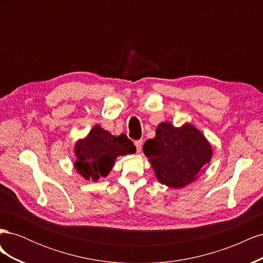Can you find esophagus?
<instances>
[{
  "label": "esophagus",
  "instance_id": "34e87169",
  "mask_svg": "<svg viewBox=\"0 0 263 263\" xmlns=\"http://www.w3.org/2000/svg\"><path fill=\"white\" fill-rule=\"evenodd\" d=\"M135 146L137 148V153H140L142 148V140H136L135 141Z\"/></svg>",
  "mask_w": 263,
  "mask_h": 263
}]
</instances>
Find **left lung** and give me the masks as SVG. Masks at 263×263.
<instances>
[{"label": "left lung", "instance_id": "8db88e82", "mask_svg": "<svg viewBox=\"0 0 263 263\" xmlns=\"http://www.w3.org/2000/svg\"><path fill=\"white\" fill-rule=\"evenodd\" d=\"M142 151L158 181L174 189L195 181L213 155L208 139L191 124L179 128L170 123L159 124L155 138L145 142Z\"/></svg>", "mask_w": 263, "mask_h": 263}]
</instances>
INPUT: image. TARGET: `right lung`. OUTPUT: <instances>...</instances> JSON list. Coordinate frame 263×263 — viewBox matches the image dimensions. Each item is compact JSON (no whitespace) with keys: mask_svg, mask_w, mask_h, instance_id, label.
<instances>
[{"mask_svg":"<svg viewBox=\"0 0 263 263\" xmlns=\"http://www.w3.org/2000/svg\"><path fill=\"white\" fill-rule=\"evenodd\" d=\"M134 153L136 147L125 134L116 137L97 125L84 139L77 141L74 166L84 179L98 181L110 172L118 156Z\"/></svg>","mask_w":263,"mask_h":263,"instance_id":"1","label":"right lung"}]
</instances>
